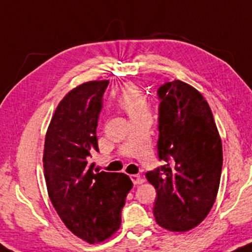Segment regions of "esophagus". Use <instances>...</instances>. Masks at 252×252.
<instances>
[{"label": "esophagus", "mask_w": 252, "mask_h": 252, "mask_svg": "<svg viewBox=\"0 0 252 252\" xmlns=\"http://www.w3.org/2000/svg\"><path fill=\"white\" fill-rule=\"evenodd\" d=\"M129 177H131L132 182H133L134 186H135V185H140V183L144 182L143 177L139 176V175H131V176H129Z\"/></svg>", "instance_id": "obj_1"}]
</instances>
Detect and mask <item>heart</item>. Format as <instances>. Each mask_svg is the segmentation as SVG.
Wrapping results in <instances>:
<instances>
[{"label":"heart","mask_w":252,"mask_h":252,"mask_svg":"<svg viewBox=\"0 0 252 252\" xmlns=\"http://www.w3.org/2000/svg\"><path fill=\"white\" fill-rule=\"evenodd\" d=\"M117 103L127 113L131 120L150 115L149 101L135 84L127 83L117 96Z\"/></svg>","instance_id":"1"}]
</instances>
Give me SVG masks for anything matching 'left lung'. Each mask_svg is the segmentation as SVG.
I'll return each mask as SVG.
<instances>
[{
  "mask_svg": "<svg viewBox=\"0 0 252 252\" xmlns=\"http://www.w3.org/2000/svg\"><path fill=\"white\" fill-rule=\"evenodd\" d=\"M158 157L165 164L146 172L157 191L154 216L160 227L185 232L207 217L219 189L222 145L207 101L175 80L157 92Z\"/></svg>",
  "mask_w": 252,
  "mask_h": 252,
  "instance_id": "8db88e82",
  "label": "left lung"
}]
</instances>
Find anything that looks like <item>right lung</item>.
Instances as JSON below:
<instances>
[{"label":"right lung","instance_id":"add662e5","mask_svg":"<svg viewBox=\"0 0 252 252\" xmlns=\"http://www.w3.org/2000/svg\"><path fill=\"white\" fill-rule=\"evenodd\" d=\"M108 81L73 88L56 108L45 137L44 176L53 207L78 238L94 244L120 228L121 210L133 183L125 174L94 171L96 127Z\"/></svg>","mask_w":252,"mask_h":252}]
</instances>
